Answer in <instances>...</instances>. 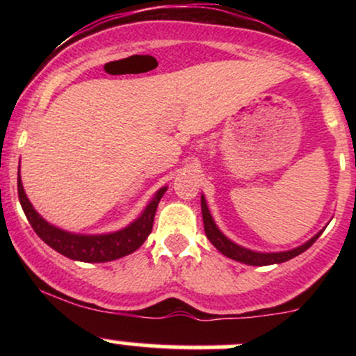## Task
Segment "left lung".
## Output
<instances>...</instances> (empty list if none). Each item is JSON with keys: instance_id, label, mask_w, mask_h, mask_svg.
Returning <instances> with one entry per match:
<instances>
[{"instance_id": "obj_1", "label": "left lung", "mask_w": 356, "mask_h": 356, "mask_svg": "<svg viewBox=\"0 0 356 356\" xmlns=\"http://www.w3.org/2000/svg\"><path fill=\"white\" fill-rule=\"evenodd\" d=\"M201 207H202V218H204V231H206V236L209 238L211 243L214 244V246L218 248L224 256L231 257V259H234V261H239V263L249 264V266H268V264H277V263H284V261H288V259H293V257L301 254V252H305L306 249L312 246V244L318 238H320V234L323 232V231L318 232L314 238L309 239L308 243H305L303 246L291 249V251L256 252V251H251V249L238 246V244H234L232 241L227 239L226 236H224L222 232L218 229V226H216L214 220H212L209 209H207L206 199L204 197H201Z\"/></svg>"}]
</instances>
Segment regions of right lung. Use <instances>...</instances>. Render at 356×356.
I'll list each match as a JSON object with an SVG mask.
<instances>
[{
	"label": "right lung",
	"instance_id": "right-lung-1",
	"mask_svg": "<svg viewBox=\"0 0 356 356\" xmlns=\"http://www.w3.org/2000/svg\"><path fill=\"white\" fill-rule=\"evenodd\" d=\"M167 187H162L155 194V197L150 201L145 211L138 219L134 220L125 229L112 232V234H100V236H83V234H72L58 227L51 226L38 214L28 201L24 194L22 179L18 177V197L22 204L26 219L30 220L31 227L40 239H43L48 246L58 251L60 254L70 257L75 261H83V263H107V261L118 259V257L130 254L136 249L144 244L147 236L152 232L154 216L157 211L159 201L164 195Z\"/></svg>",
	"mask_w": 356,
	"mask_h": 356
}]
</instances>
